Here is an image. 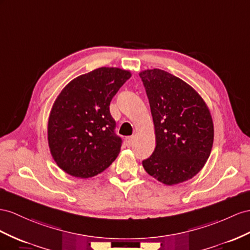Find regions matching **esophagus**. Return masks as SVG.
<instances>
[{
    "label": "esophagus",
    "instance_id": "obj_1",
    "mask_svg": "<svg viewBox=\"0 0 250 250\" xmlns=\"http://www.w3.org/2000/svg\"><path fill=\"white\" fill-rule=\"evenodd\" d=\"M133 140H134V136H127V137L125 138L126 146H131L132 144H133Z\"/></svg>",
    "mask_w": 250,
    "mask_h": 250
}]
</instances>
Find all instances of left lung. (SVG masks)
Listing matches in <instances>:
<instances>
[{"label":"left lung","mask_w":250,"mask_h":250,"mask_svg":"<svg viewBox=\"0 0 250 250\" xmlns=\"http://www.w3.org/2000/svg\"><path fill=\"white\" fill-rule=\"evenodd\" d=\"M148 96L156 146L145 159L146 173L168 186L195 176L213 145V121L206 102L188 83L163 69L139 73Z\"/></svg>","instance_id":"obj_1"}]
</instances>
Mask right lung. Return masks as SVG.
<instances>
[{"label": "right lung", "mask_w": 250, "mask_h": 250, "mask_svg": "<svg viewBox=\"0 0 250 250\" xmlns=\"http://www.w3.org/2000/svg\"><path fill=\"white\" fill-rule=\"evenodd\" d=\"M132 75L118 67H99L64 87L49 114L47 139L54 161L67 174L93 177L116 159L121 138L110 104Z\"/></svg>", "instance_id": "obj_1"}]
</instances>
